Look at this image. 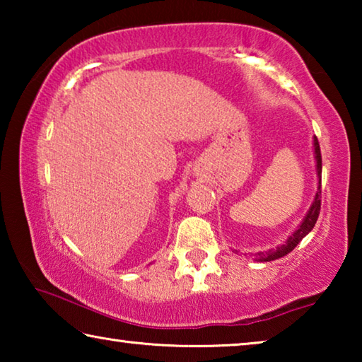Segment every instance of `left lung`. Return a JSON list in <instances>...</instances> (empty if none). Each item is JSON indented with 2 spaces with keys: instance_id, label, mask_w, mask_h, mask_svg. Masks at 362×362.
Segmentation results:
<instances>
[{
  "instance_id": "8db88e82",
  "label": "left lung",
  "mask_w": 362,
  "mask_h": 362,
  "mask_svg": "<svg viewBox=\"0 0 362 362\" xmlns=\"http://www.w3.org/2000/svg\"><path fill=\"white\" fill-rule=\"evenodd\" d=\"M315 156H316L317 175L321 177V173H322V158H321L320 142H317L316 137H315ZM320 211H321V189H317L315 203H313V206L310 207V211H308V214H306V217L303 218L302 225L298 226V230L293 231V235L289 236V240H287L286 244H283V246L268 250V252L255 254L257 260H260V262H272V260L281 259V257H284V255H287L289 252H292V250L297 247V244L302 241L303 238L308 235L311 230H313V226L316 225V220H317V217H320Z\"/></svg>"
}]
</instances>
